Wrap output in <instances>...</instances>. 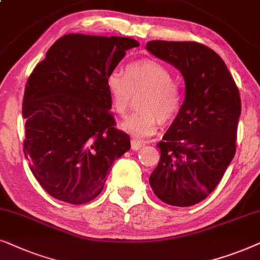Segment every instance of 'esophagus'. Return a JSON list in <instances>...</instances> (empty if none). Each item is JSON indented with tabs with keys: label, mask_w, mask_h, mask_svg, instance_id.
<instances>
[{
	"label": "esophagus",
	"mask_w": 260,
	"mask_h": 260,
	"mask_svg": "<svg viewBox=\"0 0 260 260\" xmlns=\"http://www.w3.org/2000/svg\"><path fill=\"white\" fill-rule=\"evenodd\" d=\"M143 142H140L137 140H131V150L136 151L138 150V149H141L142 147H143Z\"/></svg>",
	"instance_id": "1"
}]
</instances>
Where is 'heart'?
<instances>
[{"label":"heart","instance_id":"heart-1","mask_svg":"<svg viewBox=\"0 0 260 260\" xmlns=\"http://www.w3.org/2000/svg\"><path fill=\"white\" fill-rule=\"evenodd\" d=\"M106 90L112 111L124 116L129 110L133 95L138 99L140 112L134 113L120 124L122 130L135 137L152 136L159 120H172L180 109L181 93L173 81V74L155 60H138L127 63L124 76L113 71L106 78Z\"/></svg>","mask_w":260,"mask_h":260}]
</instances>
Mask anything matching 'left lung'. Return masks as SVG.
I'll list each match as a JSON object with an SVG mask.
<instances>
[{"label":"left lung","instance_id":"1","mask_svg":"<svg viewBox=\"0 0 260 260\" xmlns=\"http://www.w3.org/2000/svg\"><path fill=\"white\" fill-rule=\"evenodd\" d=\"M156 58L183 76L186 97L157 144L161 157L149 177L156 197L189 207L218 186L236 154L240 94L223 60L207 46L190 41H149Z\"/></svg>","mask_w":260,"mask_h":260}]
</instances>
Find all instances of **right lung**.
<instances>
[{
	"mask_svg": "<svg viewBox=\"0 0 260 260\" xmlns=\"http://www.w3.org/2000/svg\"><path fill=\"white\" fill-rule=\"evenodd\" d=\"M137 46L131 38L63 35L28 78L23 151L53 198L72 205L93 200L113 161L130 149L129 135L115 127L106 78Z\"/></svg>",
	"mask_w": 260,
	"mask_h": 260,
	"instance_id": "right-lung-1",
	"label": "right lung"
}]
</instances>
